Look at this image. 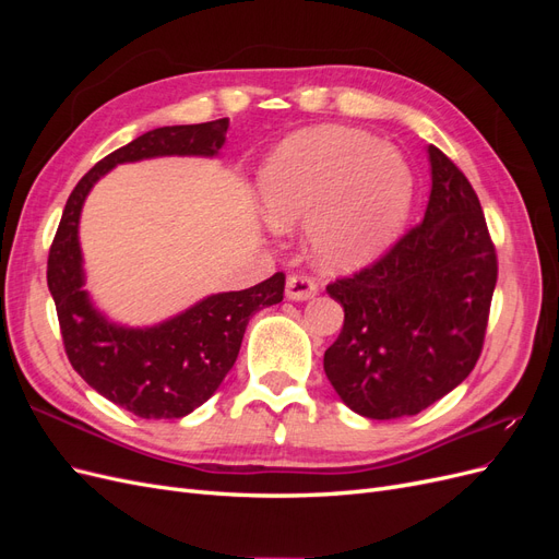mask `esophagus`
I'll use <instances>...</instances> for the list:
<instances>
[{
  "label": "esophagus",
  "mask_w": 559,
  "mask_h": 559,
  "mask_svg": "<svg viewBox=\"0 0 559 559\" xmlns=\"http://www.w3.org/2000/svg\"><path fill=\"white\" fill-rule=\"evenodd\" d=\"M319 284L310 275H289L286 277V298L308 300L317 296Z\"/></svg>",
  "instance_id": "obj_1"
}]
</instances>
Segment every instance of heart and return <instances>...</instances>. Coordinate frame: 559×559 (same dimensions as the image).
<instances>
[{
    "mask_svg": "<svg viewBox=\"0 0 559 559\" xmlns=\"http://www.w3.org/2000/svg\"><path fill=\"white\" fill-rule=\"evenodd\" d=\"M413 200V173L368 132L314 128L286 140L261 173L270 224H310L321 267L354 270L394 242Z\"/></svg>",
    "mask_w": 559,
    "mask_h": 559,
    "instance_id": "1",
    "label": "heart"
}]
</instances>
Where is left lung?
I'll return each instance as SVG.
<instances>
[{
  "instance_id": "left-lung-1",
  "label": "left lung",
  "mask_w": 559,
  "mask_h": 559,
  "mask_svg": "<svg viewBox=\"0 0 559 559\" xmlns=\"http://www.w3.org/2000/svg\"><path fill=\"white\" fill-rule=\"evenodd\" d=\"M425 218L378 261L326 286L345 310L324 370L354 413L417 415L476 366L497 286V249L471 181L429 146Z\"/></svg>"
}]
</instances>
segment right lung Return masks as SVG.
Listing matches in <instances>:
<instances>
[{
  "label": "right lung",
  "instance_id": "1",
  "mask_svg": "<svg viewBox=\"0 0 559 559\" xmlns=\"http://www.w3.org/2000/svg\"><path fill=\"white\" fill-rule=\"evenodd\" d=\"M228 118L165 126L95 163L81 177L48 251V292L56 300L62 345L72 368L97 394L144 419H175L205 403L233 368L249 317L284 298V273L245 292L216 294L151 329L109 324L83 286L79 216L93 183L118 163L156 156H216Z\"/></svg>",
  "mask_w": 559,
  "mask_h": 559
}]
</instances>
